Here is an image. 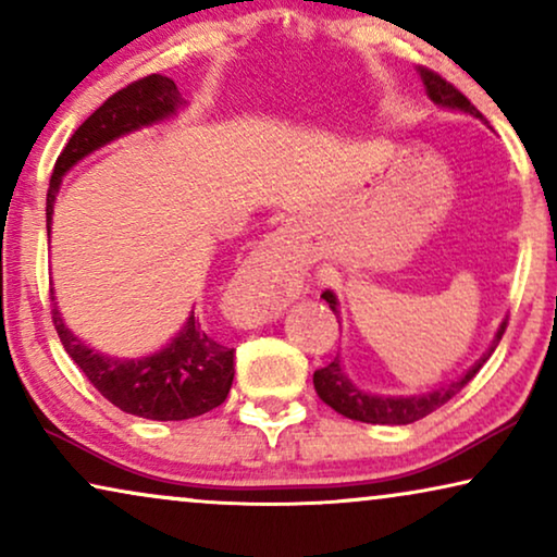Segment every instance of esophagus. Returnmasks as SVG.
<instances>
[{
    "label": "esophagus",
    "mask_w": 557,
    "mask_h": 557,
    "mask_svg": "<svg viewBox=\"0 0 557 557\" xmlns=\"http://www.w3.org/2000/svg\"><path fill=\"white\" fill-rule=\"evenodd\" d=\"M288 238H292V231L281 227V231L273 233L269 248L276 250L288 243ZM233 304L243 324L258 326L273 322V319H278L281 309L286 307L284 278H281L278 271L263 265L261 258H250L248 269L243 271V276L233 286Z\"/></svg>",
    "instance_id": "34e87169"
}]
</instances>
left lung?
<instances>
[{"mask_svg": "<svg viewBox=\"0 0 557 557\" xmlns=\"http://www.w3.org/2000/svg\"><path fill=\"white\" fill-rule=\"evenodd\" d=\"M418 73H421V81L425 86V96L431 98L433 103L438 106V109H448V111H461V113H469V116H474L479 121H484L482 113H479L474 106L467 96L461 94V90H456L451 83H446L441 75H436L429 67H418ZM322 299L330 304V309L334 314L339 317V301L334 292H326L322 294ZM507 330V319L499 324L497 334H494L492 345L486 347V352L479 357V360L471 364V368L459 375L451 383H444L438 387H433L429 393H418V395H377V393H368L362 391L360 385H355L352 380L347 377L345 368H342V360L339 355L334 357V360L326 364V368L317 370L314 372V391L319 398H322L326 406L337 410L345 418H352V421H362V423H377V425H406V423H413V421H421L433 410L444 406L454 398L456 393H461V387L469 383L471 377L476 375L479 370H482V364L490 360L494 349H497L502 334Z\"/></svg>", "mask_w": 557, "mask_h": 557, "instance_id": "1", "label": "left lung"}]
</instances>
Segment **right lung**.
<instances>
[{"instance_id":"add662e5","label":"right lung","mask_w":557,"mask_h":557,"mask_svg":"<svg viewBox=\"0 0 557 557\" xmlns=\"http://www.w3.org/2000/svg\"><path fill=\"white\" fill-rule=\"evenodd\" d=\"M185 106L187 101L180 96L174 81L159 73L134 81L132 86L121 88L103 106H98L75 128L52 170L48 208H45L48 238L60 185L81 159L144 126L162 124ZM52 324L65 352L83 370V375L124 413L149 418V421H187V418L218 408L231 393L235 349L212 339L195 319V311H189L185 326L162 349L134 357V360L111 357L88 347L67 330L58 307L52 309Z\"/></svg>"}]
</instances>
